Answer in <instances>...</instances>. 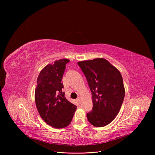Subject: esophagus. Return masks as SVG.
<instances>
[{
    "label": "esophagus",
    "mask_w": 155,
    "mask_h": 155,
    "mask_svg": "<svg viewBox=\"0 0 155 155\" xmlns=\"http://www.w3.org/2000/svg\"><path fill=\"white\" fill-rule=\"evenodd\" d=\"M77 101L80 104V101H81V98H80V97H77Z\"/></svg>",
    "instance_id": "obj_1"
}]
</instances>
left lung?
Instances as JSON below:
<instances>
[{"label":"left lung","mask_w":155,"mask_h":155,"mask_svg":"<svg viewBox=\"0 0 155 155\" xmlns=\"http://www.w3.org/2000/svg\"><path fill=\"white\" fill-rule=\"evenodd\" d=\"M92 94L93 107L87 114L89 122L96 127L111 123L118 114L125 90L120 71L104 58L78 62Z\"/></svg>","instance_id":"1"}]
</instances>
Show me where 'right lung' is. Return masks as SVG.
<instances>
[{
	"instance_id": "1",
	"label": "right lung",
	"mask_w": 155,
	"mask_h": 155,
	"mask_svg": "<svg viewBox=\"0 0 155 155\" xmlns=\"http://www.w3.org/2000/svg\"><path fill=\"white\" fill-rule=\"evenodd\" d=\"M70 60L62 59L48 64L40 72L37 80L35 101L38 112L46 123L54 128H64L71 122L77 106L62 92L61 81L65 65Z\"/></svg>"
}]
</instances>
